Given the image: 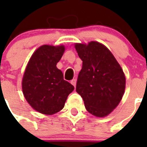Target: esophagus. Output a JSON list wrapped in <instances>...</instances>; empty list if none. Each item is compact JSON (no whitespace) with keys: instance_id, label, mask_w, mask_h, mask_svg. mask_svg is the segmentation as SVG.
Here are the masks:
<instances>
[{"instance_id":"obj_1","label":"esophagus","mask_w":147,"mask_h":147,"mask_svg":"<svg viewBox=\"0 0 147 147\" xmlns=\"http://www.w3.org/2000/svg\"><path fill=\"white\" fill-rule=\"evenodd\" d=\"M71 83L73 85H74V86L76 87V79H73V80L71 81Z\"/></svg>"}]
</instances>
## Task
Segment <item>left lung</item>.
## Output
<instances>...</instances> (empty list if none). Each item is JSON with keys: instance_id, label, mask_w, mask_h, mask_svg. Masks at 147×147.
Wrapping results in <instances>:
<instances>
[{"instance_id": "8db88e82", "label": "left lung", "mask_w": 147, "mask_h": 147, "mask_svg": "<svg viewBox=\"0 0 147 147\" xmlns=\"http://www.w3.org/2000/svg\"><path fill=\"white\" fill-rule=\"evenodd\" d=\"M82 67L78 75L76 90L86 110L97 117H105L117 107L125 89L123 70L112 53L98 42L76 44Z\"/></svg>"}]
</instances>
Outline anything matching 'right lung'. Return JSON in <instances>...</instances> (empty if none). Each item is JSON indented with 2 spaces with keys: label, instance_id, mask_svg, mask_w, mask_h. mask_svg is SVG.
Masks as SVG:
<instances>
[{
  "label": "right lung",
  "instance_id": "add662e5",
  "mask_svg": "<svg viewBox=\"0 0 147 147\" xmlns=\"http://www.w3.org/2000/svg\"><path fill=\"white\" fill-rule=\"evenodd\" d=\"M64 51L63 45H42L34 53L26 68L22 82L23 95L40 113L52 115L60 111L74 90L56 66Z\"/></svg>",
  "mask_w": 147,
  "mask_h": 147
}]
</instances>
